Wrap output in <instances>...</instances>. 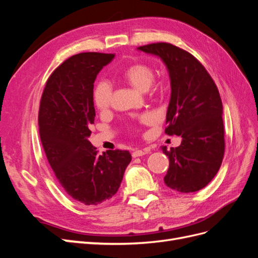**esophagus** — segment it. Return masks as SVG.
<instances>
[{"label":"esophagus","mask_w":258,"mask_h":258,"mask_svg":"<svg viewBox=\"0 0 258 258\" xmlns=\"http://www.w3.org/2000/svg\"><path fill=\"white\" fill-rule=\"evenodd\" d=\"M151 152V148L150 147H145L143 150H137L134 153H132V157H139V156H143L145 154H148Z\"/></svg>","instance_id":"esophagus-1"}]
</instances>
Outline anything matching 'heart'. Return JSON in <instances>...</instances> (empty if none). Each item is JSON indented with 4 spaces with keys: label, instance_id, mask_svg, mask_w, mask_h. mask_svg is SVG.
<instances>
[{
    "label": "heart",
    "instance_id": "1",
    "mask_svg": "<svg viewBox=\"0 0 258 258\" xmlns=\"http://www.w3.org/2000/svg\"><path fill=\"white\" fill-rule=\"evenodd\" d=\"M122 77L138 90L145 91L154 81V69L145 63H135L124 69ZM93 102L99 111H106L112 104V87L107 82H100L93 90ZM155 115L145 113L140 116V122L148 124L155 121Z\"/></svg>",
    "mask_w": 258,
    "mask_h": 258
}]
</instances>
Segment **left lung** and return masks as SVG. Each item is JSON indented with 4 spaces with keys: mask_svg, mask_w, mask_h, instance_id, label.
Wrapping results in <instances>:
<instances>
[{
    "mask_svg": "<svg viewBox=\"0 0 258 258\" xmlns=\"http://www.w3.org/2000/svg\"><path fill=\"white\" fill-rule=\"evenodd\" d=\"M165 62L171 81V98L165 132L181 136L182 143L168 151L169 169L163 177L169 188L194 192L206 187L220 170L225 152L223 104L206 68L191 53L170 43L138 47Z\"/></svg>",
    "mask_w": 258,
    "mask_h": 258,
    "instance_id": "1",
    "label": "left lung"
}]
</instances>
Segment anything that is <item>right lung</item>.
Returning a JSON list of instances; mask_svg holds the SVG:
<instances>
[{"instance_id":"1","label":"right lung","mask_w":258,"mask_h":258,"mask_svg":"<svg viewBox=\"0 0 258 258\" xmlns=\"http://www.w3.org/2000/svg\"><path fill=\"white\" fill-rule=\"evenodd\" d=\"M114 53L70 57L46 82L38 111L42 145L56 178L70 197L86 206L110 200L131 161L128 151L99 155L88 141L95 123L93 83Z\"/></svg>"}]
</instances>
